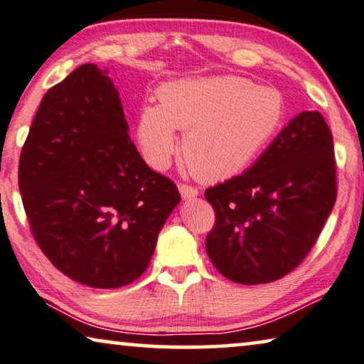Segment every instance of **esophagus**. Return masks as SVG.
Here are the masks:
<instances>
[{
  "label": "esophagus",
  "instance_id": "obj_1",
  "mask_svg": "<svg viewBox=\"0 0 364 364\" xmlns=\"http://www.w3.org/2000/svg\"><path fill=\"white\" fill-rule=\"evenodd\" d=\"M178 189H180V194H181V198L183 199H193V198H196L198 196V189L196 188H193V186H188V184H180V186H178Z\"/></svg>",
  "mask_w": 364,
  "mask_h": 364
}]
</instances>
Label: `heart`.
Wrapping results in <instances>:
<instances>
[{
  "label": "heart",
  "mask_w": 364,
  "mask_h": 364,
  "mask_svg": "<svg viewBox=\"0 0 364 364\" xmlns=\"http://www.w3.org/2000/svg\"><path fill=\"white\" fill-rule=\"evenodd\" d=\"M159 106L144 105L135 137L147 164L156 171L171 165L180 150L205 181L235 176L259 154L283 121L278 91L255 86L242 77L171 81L160 86Z\"/></svg>",
  "instance_id": "1"
}]
</instances>
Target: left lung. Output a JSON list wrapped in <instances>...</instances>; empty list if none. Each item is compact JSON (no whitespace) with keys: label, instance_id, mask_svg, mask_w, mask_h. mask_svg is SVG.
<instances>
[{"label":"left lung","instance_id":"obj_1","mask_svg":"<svg viewBox=\"0 0 364 364\" xmlns=\"http://www.w3.org/2000/svg\"><path fill=\"white\" fill-rule=\"evenodd\" d=\"M210 262L238 284L283 278L311 252L337 198L332 132L317 111L292 117L240 176L205 189Z\"/></svg>","mask_w":364,"mask_h":364}]
</instances>
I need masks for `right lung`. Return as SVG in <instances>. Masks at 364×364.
Wrapping results in <instances>:
<instances>
[{
  "instance_id": "right-lung-1",
  "label": "right lung",
  "mask_w": 364,
  "mask_h": 364,
  "mask_svg": "<svg viewBox=\"0 0 364 364\" xmlns=\"http://www.w3.org/2000/svg\"><path fill=\"white\" fill-rule=\"evenodd\" d=\"M32 234L53 267L114 289L147 269L181 196L129 137L107 70L78 67L42 97L19 160Z\"/></svg>"
}]
</instances>
